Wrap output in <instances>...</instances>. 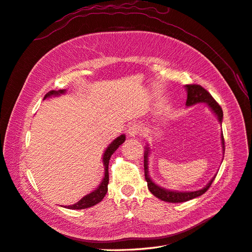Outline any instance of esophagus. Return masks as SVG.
Segmentation results:
<instances>
[{"mask_svg": "<svg viewBox=\"0 0 252 252\" xmlns=\"http://www.w3.org/2000/svg\"><path fill=\"white\" fill-rule=\"evenodd\" d=\"M144 131H145L144 127L138 123H132L127 129V133L130 136H136V135L143 134Z\"/></svg>", "mask_w": 252, "mask_h": 252, "instance_id": "obj_1", "label": "esophagus"}]
</instances>
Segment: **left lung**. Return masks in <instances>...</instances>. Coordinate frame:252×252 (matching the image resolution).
<instances>
[{
  "label": "left lung",
  "mask_w": 252,
  "mask_h": 252,
  "mask_svg": "<svg viewBox=\"0 0 252 252\" xmlns=\"http://www.w3.org/2000/svg\"><path fill=\"white\" fill-rule=\"evenodd\" d=\"M185 88L187 90V101H186L187 106H192L196 103H206L209 106V108L216 113V116L218 117L220 123H222L223 110H222V108H220V106L218 104V102L212 97V95L208 93L207 90L203 88L201 85H196V84H189V85L185 86ZM220 140H222L223 150L225 151V142H224L223 133L220 134ZM148 155H149V147H146V150H145V152H144L145 180H146V182H147V186H148L149 191L162 201L169 202V203H182V202L192 200V199H194V197L200 196L207 191L209 187L211 186L213 180H215V178H216V177L212 178V180L203 189L196 190V191L181 192V191H171V190H167L165 188H162V187L156 185L155 183L152 182L151 179L149 178V175H148Z\"/></svg>",
  "instance_id": "obj_1"
}]
</instances>
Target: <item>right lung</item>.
Returning <instances> with one entry per match:
<instances>
[{"label": "right lung", "mask_w": 252, "mask_h": 252, "mask_svg": "<svg viewBox=\"0 0 252 252\" xmlns=\"http://www.w3.org/2000/svg\"><path fill=\"white\" fill-rule=\"evenodd\" d=\"M66 90H51L49 91L48 94H45L44 98H46L48 96L51 95H59V94H64ZM125 141V134H122L120 135L119 138H117L114 140L109 146L107 147V149L105 150L104 152V156H103V163H104V167H105V177L102 181V183L100 184L95 190H94L93 192H90L89 194L85 195L81 199L78 203H75L73 205L70 206H65V208L68 209H85V208H89V207H93V206L96 205L97 203H100L107 192L108 190V183H109V173H108V164H109V159L110 157L112 156V154L114 151H116L121 144H123Z\"/></svg>", "instance_id": "obj_1"}]
</instances>
